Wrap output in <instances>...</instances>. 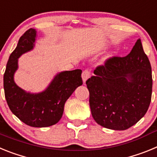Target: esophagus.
I'll return each mask as SVG.
<instances>
[{"mask_svg": "<svg viewBox=\"0 0 157 157\" xmlns=\"http://www.w3.org/2000/svg\"><path fill=\"white\" fill-rule=\"evenodd\" d=\"M90 76V71L89 70H85L83 71L82 73V78L83 82L85 83L86 82V80L88 79L89 78Z\"/></svg>", "mask_w": 157, "mask_h": 157, "instance_id": "1", "label": "esophagus"}]
</instances>
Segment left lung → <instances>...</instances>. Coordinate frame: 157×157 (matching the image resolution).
<instances>
[{
    "mask_svg": "<svg viewBox=\"0 0 157 157\" xmlns=\"http://www.w3.org/2000/svg\"><path fill=\"white\" fill-rule=\"evenodd\" d=\"M94 74L86 83L91 113L99 125L124 130L145 116L151 102L152 78L141 39L127 56L109 58Z\"/></svg>",
    "mask_w": 157,
    "mask_h": 157,
    "instance_id": "obj_1",
    "label": "left lung"
}]
</instances>
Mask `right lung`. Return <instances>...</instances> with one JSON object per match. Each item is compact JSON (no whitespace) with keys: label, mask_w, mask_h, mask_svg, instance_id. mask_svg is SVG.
I'll return each instance as SVG.
<instances>
[{"label":"right lung","mask_w":157,"mask_h":157,"mask_svg":"<svg viewBox=\"0 0 157 157\" xmlns=\"http://www.w3.org/2000/svg\"><path fill=\"white\" fill-rule=\"evenodd\" d=\"M36 37L37 31L33 28L20 37L7 63L4 90L8 107L16 117L30 127H46L59 121L66 101L78 86L82 85V70L60 72L45 90L38 94L26 92L18 86L14 81V74L18 69V59L34 48Z\"/></svg>","instance_id":"add662e5"}]
</instances>
